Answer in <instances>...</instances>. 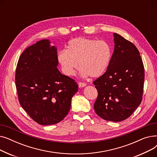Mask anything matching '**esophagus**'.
Instances as JSON below:
<instances>
[{"mask_svg": "<svg viewBox=\"0 0 157 157\" xmlns=\"http://www.w3.org/2000/svg\"><path fill=\"white\" fill-rule=\"evenodd\" d=\"M78 85H79V88H83L86 86V84L84 83H81V82H79V83H78Z\"/></svg>", "mask_w": 157, "mask_h": 157, "instance_id": "1", "label": "esophagus"}]
</instances>
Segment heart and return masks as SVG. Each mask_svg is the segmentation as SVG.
<instances>
[{
	"instance_id": "heart-1",
	"label": "heart",
	"mask_w": 157,
	"mask_h": 157,
	"mask_svg": "<svg viewBox=\"0 0 157 157\" xmlns=\"http://www.w3.org/2000/svg\"><path fill=\"white\" fill-rule=\"evenodd\" d=\"M57 57L66 76H73L79 66L82 76L95 78L101 76L108 69L112 57V49L109 44L103 40L77 37L71 40L67 50L60 51Z\"/></svg>"
}]
</instances>
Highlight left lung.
Here are the masks:
<instances>
[{
  "label": "left lung",
  "instance_id": "1",
  "mask_svg": "<svg viewBox=\"0 0 157 157\" xmlns=\"http://www.w3.org/2000/svg\"><path fill=\"white\" fill-rule=\"evenodd\" d=\"M113 36L114 49L110 63L93 83L98 92L94 107L102 119L117 122L128 118L141 104L144 69L136 46L116 33Z\"/></svg>",
  "mask_w": 157,
  "mask_h": 157
}]
</instances>
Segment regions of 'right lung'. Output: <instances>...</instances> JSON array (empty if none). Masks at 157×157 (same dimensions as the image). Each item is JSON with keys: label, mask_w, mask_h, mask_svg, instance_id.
<instances>
[{"label": "right lung", "mask_w": 157, "mask_h": 157, "mask_svg": "<svg viewBox=\"0 0 157 157\" xmlns=\"http://www.w3.org/2000/svg\"><path fill=\"white\" fill-rule=\"evenodd\" d=\"M50 43L43 39L28 47L19 58L15 75L21 106L42 125L56 124L67 116L78 90L75 81L56 68L57 49Z\"/></svg>", "instance_id": "1"}]
</instances>
